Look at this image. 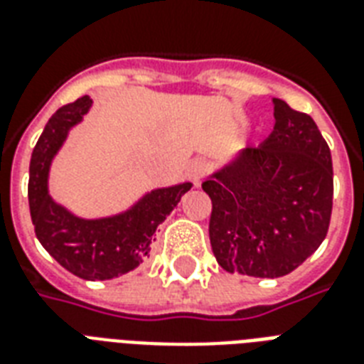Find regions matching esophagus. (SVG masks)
Segmentation results:
<instances>
[{"instance_id":"1","label":"esophagus","mask_w":364,"mask_h":364,"mask_svg":"<svg viewBox=\"0 0 364 364\" xmlns=\"http://www.w3.org/2000/svg\"><path fill=\"white\" fill-rule=\"evenodd\" d=\"M205 168H207V163L203 159H192L186 166V174L193 186L201 184V178H203Z\"/></svg>"}]
</instances>
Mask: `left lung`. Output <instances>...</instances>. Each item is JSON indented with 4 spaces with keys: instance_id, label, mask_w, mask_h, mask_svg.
<instances>
[{
    "instance_id": "obj_1",
    "label": "left lung",
    "mask_w": 364,
    "mask_h": 364,
    "mask_svg": "<svg viewBox=\"0 0 364 364\" xmlns=\"http://www.w3.org/2000/svg\"><path fill=\"white\" fill-rule=\"evenodd\" d=\"M274 103V130L245 147L201 188L211 198L209 237L228 272L278 278L289 274L326 237L334 171L321 130L307 113Z\"/></svg>"
}]
</instances>
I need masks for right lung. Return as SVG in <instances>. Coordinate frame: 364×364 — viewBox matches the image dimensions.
<instances>
[{
  "mask_svg": "<svg viewBox=\"0 0 364 364\" xmlns=\"http://www.w3.org/2000/svg\"><path fill=\"white\" fill-rule=\"evenodd\" d=\"M92 107L90 95L57 111L43 128L30 159L28 203L36 237L43 250L84 280H111L138 269L151 251L155 230L178 205L192 184L155 188L127 211L111 217L84 218L49 196L51 161L67 140L68 130L82 122Z\"/></svg>",
  "mask_w": 364,
  "mask_h": 364,
  "instance_id": "add662e5",
  "label": "right lung"
}]
</instances>
